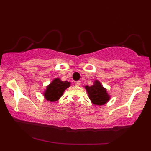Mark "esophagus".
Masks as SVG:
<instances>
[{
	"label": "esophagus",
	"instance_id": "34e87169",
	"mask_svg": "<svg viewBox=\"0 0 151 151\" xmlns=\"http://www.w3.org/2000/svg\"><path fill=\"white\" fill-rule=\"evenodd\" d=\"M74 83H75V85L76 86H80V81H76L75 82H74Z\"/></svg>",
	"mask_w": 151,
	"mask_h": 151
}]
</instances>
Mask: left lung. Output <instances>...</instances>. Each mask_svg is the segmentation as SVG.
<instances>
[{
    "label": "left lung",
    "instance_id": "obj_1",
    "mask_svg": "<svg viewBox=\"0 0 151 151\" xmlns=\"http://www.w3.org/2000/svg\"><path fill=\"white\" fill-rule=\"evenodd\" d=\"M84 88L93 104L101 106L106 104L110 100L111 97L107 93L106 89L98 80H95L93 85L90 86L86 85Z\"/></svg>",
    "mask_w": 151,
    "mask_h": 151
}]
</instances>
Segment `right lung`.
Instances as JSON below:
<instances>
[{"mask_svg": "<svg viewBox=\"0 0 151 151\" xmlns=\"http://www.w3.org/2000/svg\"><path fill=\"white\" fill-rule=\"evenodd\" d=\"M71 85V82L62 81L60 78H55L43 93L45 98L49 102H56L63 96L65 91Z\"/></svg>", "mask_w": 151, "mask_h": 151, "instance_id": "obj_1", "label": "right lung"}]
</instances>
